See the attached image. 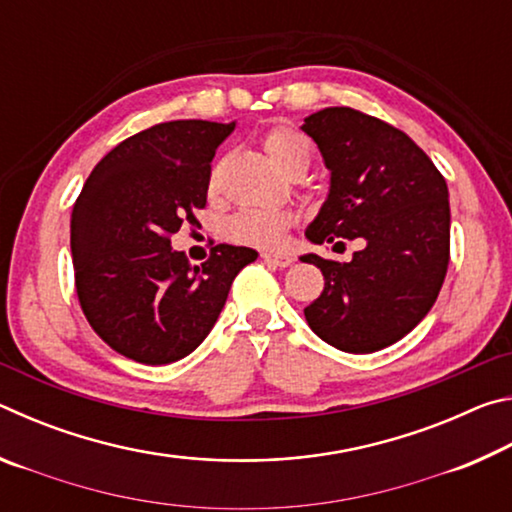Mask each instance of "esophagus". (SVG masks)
Segmentation results:
<instances>
[{"label":"esophagus","instance_id":"1","mask_svg":"<svg viewBox=\"0 0 512 512\" xmlns=\"http://www.w3.org/2000/svg\"><path fill=\"white\" fill-rule=\"evenodd\" d=\"M262 259H264V262H271L277 268H287V266L293 264V259H296V257H293L291 253H271V250H264Z\"/></svg>","mask_w":512,"mask_h":512}]
</instances>
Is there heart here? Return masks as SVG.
Returning <instances> with one entry per match:
<instances>
[{"mask_svg": "<svg viewBox=\"0 0 512 512\" xmlns=\"http://www.w3.org/2000/svg\"><path fill=\"white\" fill-rule=\"evenodd\" d=\"M262 146L282 171L311 162V146L300 133L289 126H271L262 135ZM291 214L284 210H262V207H248L232 216L228 223V235L232 241L255 248H280L287 239L291 228Z\"/></svg>", "mask_w": 512, "mask_h": 512, "instance_id": "1", "label": "heart"}]
</instances>
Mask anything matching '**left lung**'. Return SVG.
Returning a JSON list of instances; mask_svg holds the SVG:
<instances>
[{"instance_id":"left-lung-1","label":"left lung","mask_w":512,"mask_h":512,"mask_svg":"<svg viewBox=\"0 0 512 512\" xmlns=\"http://www.w3.org/2000/svg\"><path fill=\"white\" fill-rule=\"evenodd\" d=\"M332 185L307 228L314 244L359 239L350 262L305 255L325 289L305 307L309 327L336 350L377 352L429 314L449 266L443 173L409 135L354 108H325L302 126Z\"/></svg>"}]
</instances>
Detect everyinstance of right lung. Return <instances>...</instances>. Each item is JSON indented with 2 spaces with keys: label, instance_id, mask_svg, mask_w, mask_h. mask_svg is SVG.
Segmentation results:
<instances>
[{
  "label": "right lung",
  "instance_id": "1",
  "mask_svg": "<svg viewBox=\"0 0 512 512\" xmlns=\"http://www.w3.org/2000/svg\"><path fill=\"white\" fill-rule=\"evenodd\" d=\"M235 124L176 119L115 146L85 180L72 212L74 284L90 327L146 366L187 357L210 334L257 250L219 244L189 266L171 248L207 203L212 158Z\"/></svg>",
  "mask_w": 512,
  "mask_h": 512
}]
</instances>
